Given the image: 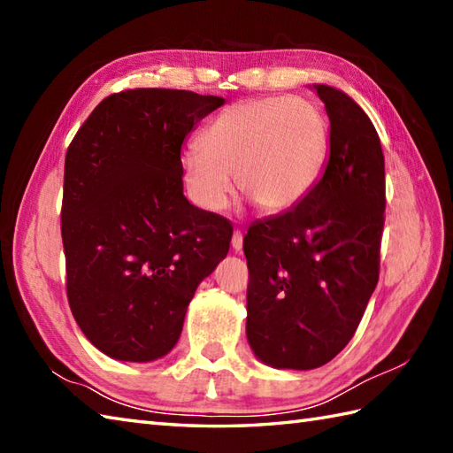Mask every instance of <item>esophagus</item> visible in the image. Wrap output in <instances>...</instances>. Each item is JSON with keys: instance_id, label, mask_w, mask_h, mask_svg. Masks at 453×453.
Returning a JSON list of instances; mask_svg holds the SVG:
<instances>
[{"instance_id": "1", "label": "esophagus", "mask_w": 453, "mask_h": 453, "mask_svg": "<svg viewBox=\"0 0 453 453\" xmlns=\"http://www.w3.org/2000/svg\"><path fill=\"white\" fill-rule=\"evenodd\" d=\"M232 249L235 253H239L243 249V235H242V232H234V235H232Z\"/></svg>"}]
</instances>
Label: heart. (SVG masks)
<instances>
[{
	"mask_svg": "<svg viewBox=\"0 0 453 453\" xmlns=\"http://www.w3.org/2000/svg\"><path fill=\"white\" fill-rule=\"evenodd\" d=\"M329 151V122L315 103L258 97L232 104L200 136V151L182 156L188 196L206 211H221L234 190L268 214L307 196Z\"/></svg>",
	"mask_w": 453,
	"mask_h": 453,
	"instance_id": "obj_1",
	"label": "heart"
}]
</instances>
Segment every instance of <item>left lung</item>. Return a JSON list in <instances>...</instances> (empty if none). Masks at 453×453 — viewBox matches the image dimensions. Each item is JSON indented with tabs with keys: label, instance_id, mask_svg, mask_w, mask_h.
I'll return each instance as SVG.
<instances>
[{
	"label": "left lung",
	"instance_id": "obj_1",
	"mask_svg": "<svg viewBox=\"0 0 453 453\" xmlns=\"http://www.w3.org/2000/svg\"><path fill=\"white\" fill-rule=\"evenodd\" d=\"M331 120L329 161L307 196L249 227L247 341L278 370H313L354 336L380 278L386 163L360 104L313 83Z\"/></svg>",
	"mask_w": 453,
	"mask_h": 453
}]
</instances>
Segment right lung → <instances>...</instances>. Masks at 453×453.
<instances>
[{"label": "right lung", "mask_w": 453, "mask_h": 453, "mask_svg": "<svg viewBox=\"0 0 453 453\" xmlns=\"http://www.w3.org/2000/svg\"><path fill=\"white\" fill-rule=\"evenodd\" d=\"M224 103L179 89L114 93L67 148V302L81 333L114 360L169 354L198 284L229 251L232 226L182 195L180 161L182 142Z\"/></svg>", "instance_id": "1"}]
</instances>
